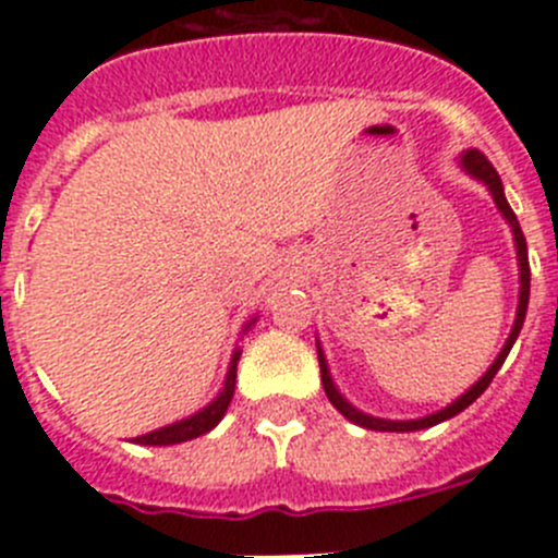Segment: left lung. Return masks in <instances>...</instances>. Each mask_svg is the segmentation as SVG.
<instances>
[{
  "mask_svg": "<svg viewBox=\"0 0 558 558\" xmlns=\"http://www.w3.org/2000/svg\"><path fill=\"white\" fill-rule=\"evenodd\" d=\"M461 165L463 170L470 172V175H475L477 181H483V184L489 186L492 198H495L497 209L502 211V218L509 220L511 231H514V243H517V259H520V307H517V322H514V329H511L509 340H506V347L500 349V354H497V360L492 363V368L486 374H483L481 379H477L475 386L470 388V391L463 393L461 399H456L452 405H447L445 411L433 413V416H425V418H413V422H391V418H374L368 416V413H360L357 408H352L347 402V399L340 397L338 388H335L332 377H329V368H327V360H324L322 349H318V366H322V383H324V391H327L329 402H332L335 408H338L343 416L349 418V422H354V425L360 427H368V430H383V433H411V430H425V427H433L438 425V422H445V418L456 416V413H461L463 408H470L472 402H475L477 397H481L486 388H489V383L495 379L497 368L502 366V360L509 357L511 347H514L517 335H520L522 329V322H525V310H529V293H531V265H529V245H525V236H522V229L520 223H517V215L511 211L509 201H506V195H502V184H500V175H497L495 165H492L486 156H483L481 150H466L461 156Z\"/></svg>",
  "mask_w": 558,
  "mask_h": 558,
  "instance_id": "1",
  "label": "left lung"
}]
</instances>
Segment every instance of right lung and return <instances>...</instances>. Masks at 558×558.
Returning a JSON list of instances; mask_svg holds the SVG:
<instances>
[{
    "label": "right lung",
    "mask_w": 558,
    "mask_h": 558,
    "mask_svg": "<svg viewBox=\"0 0 558 558\" xmlns=\"http://www.w3.org/2000/svg\"><path fill=\"white\" fill-rule=\"evenodd\" d=\"M236 360H240V349H236L234 357H231V366H229V374H226L223 391L218 393V399H215L209 408H204V411L195 413V416L184 418V422H175V425H170V427H161V430H153V433H147V436L133 438V441H136V445L165 447V445H181V441H190V438H198V436H204V433H209L211 427L218 425L220 418L226 416L231 397H234Z\"/></svg>",
    "instance_id": "right-lung-1"
}]
</instances>
